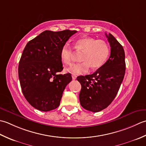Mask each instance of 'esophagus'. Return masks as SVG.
Instances as JSON below:
<instances>
[{
  "label": "esophagus",
  "instance_id": "34e87169",
  "mask_svg": "<svg viewBox=\"0 0 146 146\" xmlns=\"http://www.w3.org/2000/svg\"><path fill=\"white\" fill-rule=\"evenodd\" d=\"M72 78L73 80H75L77 78V76L76 75H74V74H72Z\"/></svg>",
  "mask_w": 146,
  "mask_h": 146
}]
</instances>
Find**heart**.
Here are the masks:
<instances>
[{
	"mask_svg": "<svg viewBox=\"0 0 146 146\" xmlns=\"http://www.w3.org/2000/svg\"><path fill=\"white\" fill-rule=\"evenodd\" d=\"M74 48L82 52L80 59L82 62L71 65L65 70L74 75H81L88 72L90 67L98 69L105 63L110 53V48L106 41L93 37H84L76 40ZM60 58L65 65H70L73 60V51L67 44L62 46Z\"/></svg>",
	"mask_w": 146,
	"mask_h": 146,
	"instance_id": "obj_1",
	"label": "heart"
}]
</instances>
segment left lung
Returning <instances> with one entry per match:
<instances>
[{"label": "left lung", "mask_w": 146, "mask_h": 146, "mask_svg": "<svg viewBox=\"0 0 146 146\" xmlns=\"http://www.w3.org/2000/svg\"><path fill=\"white\" fill-rule=\"evenodd\" d=\"M106 36L111 47L108 60L93 74L77 77L81 84V105L92 112L100 111L110 105L117 96L125 72L123 46L111 34L106 33Z\"/></svg>", "instance_id": "left-lung-1"}]
</instances>
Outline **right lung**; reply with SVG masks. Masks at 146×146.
Returning a JSON list of instances; mask_svg holds the SVG:
<instances>
[{
  "instance_id": "1",
  "label": "right lung",
  "mask_w": 146,
  "mask_h": 146,
  "mask_svg": "<svg viewBox=\"0 0 146 146\" xmlns=\"http://www.w3.org/2000/svg\"><path fill=\"white\" fill-rule=\"evenodd\" d=\"M77 31L46 30L29 41L19 60L18 75L26 100L35 108L48 111L60 105L66 86L72 81L70 74L63 70L60 51Z\"/></svg>"
}]
</instances>
